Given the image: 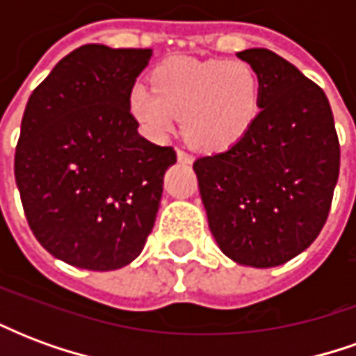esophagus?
Returning a JSON list of instances; mask_svg holds the SVG:
<instances>
[{
    "label": "esophagus",
    "mask_w": 356,
    "mask_h": 356,
    "mask_svg": "<svg viewBox=\"0 0 356 356\" xmlns=\"http://www.w3.org/2000/svg\"><path fill=\"white\" fill-rule=\"evenodd\" d=\"M177 160L181 163H193V156L186 154L185 150H177Z\"/></svg>",
    "instance_id": "obj_1"
}]
</instances>
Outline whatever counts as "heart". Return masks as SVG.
<instances>
[{"mask_svg": "<svg viewBox=\"0 0 356 356\" xmlns=\"http://www.w3.org/2000/svg\"><path fill=\"white\" fill-rule=\"evenodd\" d=\"M152 86L137 81L127 108L143 133L165 139L183 120L185 139L204 152H223L244 139L261 106V78L246 60L170 58L152 74Z\"/></svg>", "mask_w": 356, "mask_h": 356, "instance_id": "1", "label": "heart"}]
</instances>
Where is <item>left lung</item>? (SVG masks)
<instances>
[{"label":"left lung","instance_id":"1","mask_svg":"<svg viewBox=\"0 0 356 356\" xmlns=\"http://www.w3.org/2000/svg\"><path fill=\"white\" fill-rule=\"evenodd\" d=\"M236 55L259 72L261 110L244 139L193 168L221 252L246 267H278L326 223L339 140L324 91L291 63L268 49Z\"/></svg>","mask_w":356,"mask_h":356}]
</instances>
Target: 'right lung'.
Wrapping results in <instances>:
<instances>
[{
	"mask_svg": "<svg viewBox=\"0 0 356 356\" xmlns=\"http://www.w3.org/2000/svg\"><path fill=\"white\" fill-rule=\"evenodd\" d=\"M150 57L152 49L81 45L28 99L15 179L34 236L68 265L122 268L152 232L177 156L140 137L127 108Z\"/></svg>",
	"mask_w": 356,
	"mask_h": 356,
	"instance_id": "1",
	"label": "right lung"
}]
</instances>
